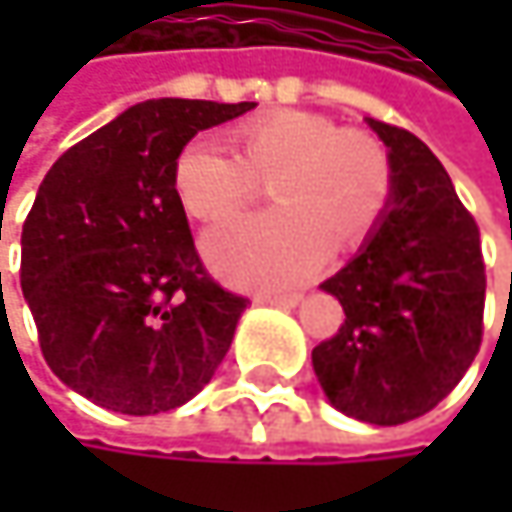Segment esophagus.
I'll return each mask as SVG.
<instances>
[{
    "mask_svg": "<svg viewBox=\"0 0 512 512\" xmlns=\"http://www.w3.org/2000/svg\"><path fill=\"white\" fill-rule=\"evenodd\" d=\"M302 296L299 293H257L255 302L260 305H278V308H293Z\"/></svg>",
    "mask_w": 512,
    "mask_h": 512,
    "instance_id": "1",
    "label": "esophagus"
}]
</instances>
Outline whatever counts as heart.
I'll return each mask as SVG.
<instances>
[{"mask_svg": "<svg viewBox=\"0 0 512 512\" xmlns=\"http://www.w3.org/2000/svg\"><path fill=\"white\" fill-rule=\"evenodd\" d=\"M237 151L195 136L174 159L180 204L204 222L255 201L269 181L275 210L231 219L207 234V255L231 281L290 287L311 278L326 252H356L382 222L394 195L385 148L326 115L278 109L234 133Z\"/></svg>", "mask_w": 512, "mask_h": 512, "instance_id": "obj_1", "label": "heart"}]
</instances>
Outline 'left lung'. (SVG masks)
I'll use <instances>...</instances> for the list:
<instances>
[{
    "mask_svg": "<svg viewBox=\"0 0 512 512\" xmlns=\"http://www.w3.org/2000/svg\"><path fill=\"white\" fill-rule=\"evenodd\" d=\"M367 124L388 148L394 195L367 246L320 284L347 317L311 358L335 409L394 427L436 409L471 367L486 266L477 222L436 154L403 127Z\"/></svg>",
    "mask_w": 512,
    "mask_h": 512,
    "instance_id": "8db88e82",
    "label": "left lung"
}]
</instances>
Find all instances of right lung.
I'll return each mask as SVG.
<instances>
[{
  "mask_svg": "<svg viewBox=\"0 0 512 512\" xmlns=\"http://www.w3.org/2000/svg\"><path fill=\"white\" fill-rule=\"evenodd\" d=\"M255 103L162 97L55 159L23 222L20 287L52 373L121 415H159L216 373L249 299L210 278L174 159Z\"/></svg>",
  "mask_w": 512,
  "mask_h": 512,
  "instance_id": "1",
  "label": "right lung"
}]
</instances>
